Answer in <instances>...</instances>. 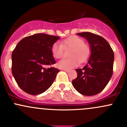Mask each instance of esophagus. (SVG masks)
<instances>
[{
  "instance_id": "1",
  "label": "esophagus",
  "mask_w": 127,
  "mask_h": 127,
  "mask_svg": "<svg viewBox=\"0 0 127 127\" xmlns=\"http://www.w3.org/2000/svg\"><path fill=\"white\" fill-rule=\"evenodd\" d=\"M63 70H64L65 72H70V70H69V69H62Z\"/></svg>"
}]
</instances>
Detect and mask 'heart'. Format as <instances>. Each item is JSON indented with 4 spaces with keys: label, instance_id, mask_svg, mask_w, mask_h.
Here are the masks:
<instances>
[{
    "label": "heart",
    "instance_id": "1",
    "mask_svg": "<svg viewBox=\"0 0 127 127\" xmlns=\"http://www.w3.org/2000/svg\"><path fill=\"white\" fill-rule=\"evenodd\" d=\"M63 47L70 48L69 58H64L57 63V66L64 69H70L79 64V62L83 63L90 56V48L85 44L84 40L78 36H71L61 42L55 43L51 48L52 55L56 58H60L63 54Z\"/></svg>",
    "mask_w": 127,
    "mask_h": 127
}]
</instances>
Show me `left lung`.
<instances>
[{
    "label": "left lung",
    "mask_w": 127,
    "mask_h": 127,
    "mask_svg": "<svg viewBox=\"0 0 127 127\" xmlns=\"http://www.w3.org/2000/svg\"><path fill=\"white\" fill-rule=\"evenodd\" d=\"M77 35L87 40L90 55L84 67L76 69L78 75L72 81V85L83 95H95L105 88L111 79L114 52L109 43L101 36L89 32Z\"/></svg>",
    "instance_id": "1"
}]
</instances>
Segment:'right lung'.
Segmentation results:
<instances>
[{
  "instance_id": "right-lung-1",
  "label": "right lung",
  "mask_w": 127,
  "mask_h": 127,
  "mask_svg": "<svg viewBox=\"0 0 127 127\" xmlns=\"http://www.w3.org/2000/svg\"><path fill=\"white\" fill-rule=\"evenodd\" d=\"M60 37L38 33L21 40L12 53V73L21 89L32 95L46 91L60 70L46 68L56 63L51 48Z\"/></svg>"
}]
</instances>
